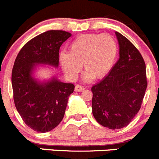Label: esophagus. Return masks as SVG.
I'll return each mask as SVG.
<instances>
[{
    "label": "esophagus",
    "mask_w": 159,
    "mask_h": 159,
    "mask_svg": "<svg viewBox=\"0 0 159 159\" xmlns=\"http://www.w3.org/2000/svg\"><path fill=\"white\" fill-rule=\"evenodd\" d=\"M85 89L83 86H80V85H76L75 87V91H77V92H81V91H83Z\"/></svg>",
    "instance_id": "34e87169"
}]
</instances>
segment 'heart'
<instances>
[{
    "mask_svg": "<svg viewBox=\"0 0 159 159\" xmlns=\"http://www.w3.org/2000/svg\"><path fill=\"white\" fill-rule=\"evenodd\" d=\"M117 43L109 34H88L79 36L69 46V52H61L59 62L65 75L75 80L84 65V80L106 76L113 68L117 56Z\"/></svg>",
    "mask_w": 159,
    "mask_h": 159,
    "instance_id": "heart-1",
    "label": "heart"
}]
</instances>
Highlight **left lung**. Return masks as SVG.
<instances>
[{
    "label": "left lung",
    "mask_w": 159,
    "mask_h": 159,
    "mask_svg": "<svg viewBox=\"0 0 159 159\" xmlns=\"http://www.w3.org/2000/svg\"><path fill=\"white\" fill-rule=\"evenodd\" d=\"M115 34L119 59L108 75L91 87L92 113L104 127L120 129L139 112L148 81L146 65L139 50L120 33Z\"/></svg>",
    "instance_id": "obj_1"
}]
</instances>
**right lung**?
Listing matches in <instances>:
<instances>
[{
    "mask_svg": "<svg viewBox=\"0 0 159 159\" xmlns=\"http://www.w3.org/2000/svg\"><path fill=\"white\" fill-rule=\"evenodd\" d=\"M71 36L64 30L46 31L24 45L16 58L11 72L16 108L38 132H49L61 123L75 86L61 82L55 74L41 80L36 72L43 65L58 68L60 47Z\"/></svg>",
    "mask_w": 159,
    "mask_h": 159,
    "instance_id": "obj_1",
    "label": "right lung"
}]
</instances>
